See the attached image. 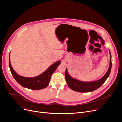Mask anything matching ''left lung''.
Segmentation results:
<instances>
[{
  "instance_id": "left-lung-1",
  "label": "left lung",
  "mask_w": 122,
  "mask_h": 122,
  "mask_svg": "<svg viewBox=\"0 0 122 122\" xmlns=\"http://www.w3.org/2000/svg\"><path fill=\"white\" fill-rule=\"evenodd\" d=\"M110 59V65L109 68L106 74L104 75L101 79L97 81H82L78 80L76 79L72 78L71 75L68 73L67 68L65 71V75L66 78V81L67 83V85L72 90L81 92V93H86L94 91L98 88L105 82L109 76L110 74L111 68H112V56L111 51L109 50Z\"/></svg>"
}]
</instances>
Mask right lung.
Here are the masks:
<instances>
[{
    "mask_svg": "<svg viewBox=\"0 0 122 122\" xmlns=\"http://www.w3.org/2000/svg\"><path fill=\"white\" fill-rule=\"evenodd\" d=\"M9 61L10 70L14 79L24 87L32 90H41L47 87L49 84L51 75L61 63V61L59 60L52 64L40 75L29 78L20 76L14 71L10 61V53Z\"/></svg>",
    "mask_w": 122,
    "mask_h": 122,
    "instance_id": "right-lung-1",
    "label": "right lung"
}]
</instances>
